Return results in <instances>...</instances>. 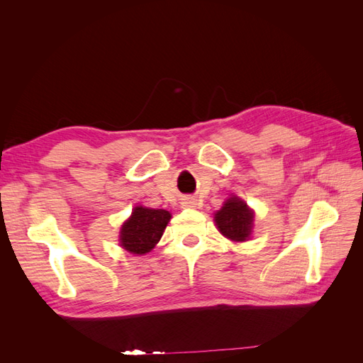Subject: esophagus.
Masks as SVG:
<instances>
[{
    "instance_id": "obj_1",
    "label": "esophagus",
    "mask_w": 363,
    "mask_h": 363,
    "mask_svg": "<svg viewBox=\"0 0 363 363\" xmlns=\"http://www.w3.org/2000/svg\"><path fill=\"white\" fill-rule=\"evenodd\" d=\"M195 204H196V201L194 199H184V201L182 203V206H184V207H195Z\"/></svg>"
}]
</instances>
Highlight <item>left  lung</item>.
<instances>
[{"label":"left lung","mask_w":363,"mask_h":363,"mask_svg":"<svg viewBox=\"0 0 363 363\" xmlns=\"http://www.w3.org/2000/svg\"><path fill=\"white\" fill-rule=\"evenodd\" d=\"M252 212L247 207V203L232 196L225 204L215 213V223L219 232L225 238L242 242L251 235Z\"/></svg>","instance_id":"left-lung-1"}]
</instances>
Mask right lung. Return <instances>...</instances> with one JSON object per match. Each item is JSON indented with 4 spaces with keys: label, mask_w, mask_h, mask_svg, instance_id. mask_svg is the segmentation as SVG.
Returning a JSON list of instances; mask_svg holds the SVG:
<instances>
[{
    "label": "right lung",
    "mask_w": 363,
    "mask_h": 363,
    "mask_svg": "<svg viewBox=\"0 0 363 363\" xmlns=\"http://www.w3.org/2000/svg\"><path fill=\"white\" fill-rule=\"evenodd\" d=\"M169 219L171 213L163 208L135 207L121 228V245L133 255H145L156 247Z\"/></svg>",
    "instance_id": "right-lung-1"
}]
</instances>
